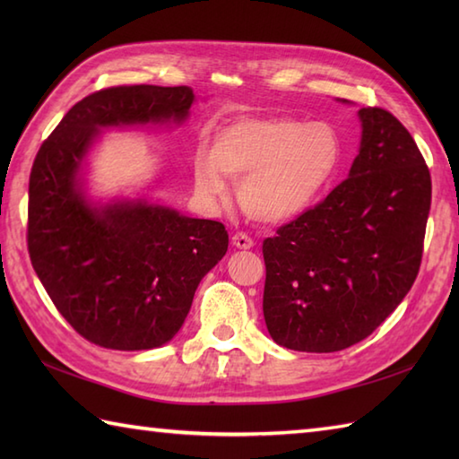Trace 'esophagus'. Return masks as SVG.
I'll use <instances>...</instances> for the list:
<instances>
[{
    "mask_svg": "<svg viewBox=\"0 0 459 459\" xmlns=\"http://www.w3.org/2000/svg\"><path fill=\"white\" fill-rule=\"evenodd\" d=\"M232 245L240 250H248L255 247V240H252L248 235H245V232H237V235L232 237Z\"/></svg>",
    "mask_w": 459,
    "mask_h": 459,
    "instance_id": "obj_1",
    "label": "esophagus"
}]
</instances>
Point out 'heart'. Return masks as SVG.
Listing matches in <instances>:
<instances>
[{
  "label": "heart",
  "mask_w": 459,
  "mask_h": 459,
  "mask_svg": "<svg viewBox=\"0 0 459 459\" xmlns=\"http://www.w3.org/2000/svg\"><path fill=\"white\" fill-rule=\"evenodd\" d=\"M343 143L325 122L286 116L240 118L224 126L212 152L193 160L195 187L207 199H221L229 179L240 183L238 199L250 219L280 224L307 211L341 168Z\"/></svg>",
  "instance_id": "heart-1"
}]
</instances>
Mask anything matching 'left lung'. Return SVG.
<instances>
[{"label": "left lung", "instance_id": "left-lung-1", "mask_svg": "<svg viewBox=\"0 0 459 459\" xmlns=\"http://www.w3.org/2000/svg\"><path fill=\"white\" fill-rule=\"evenodd\" d=\"M360 150L316 207L262 242L266 327L278 345L333 353L368 337L418 276L430 169L398 118L359 110Z\"/></svg>", "mask_w": 459, "mask_h": 459}]
</instances>
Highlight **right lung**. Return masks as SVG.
Wrapping results in <instances>:
<instances>
[{
	"label": "right lung",
	"instance_id": "add662e5",
	"mask_svg": "<svg viewBox=\"0 0 459 459\" xmlns=\"http://www.w3.org/2000/svg\"><path fill=\"white\" fill-rule=\"evenodd\" d=\"M189 86H110L76 102L39 148L29 175V258L76 333L94 345L142 351L168 343L195 290L229 248L219 221L183 217L145 201L96 209L79 169L99 128L183 122Z\"/></svg>",
	"mask_w": 459,
	"mask_h": 459
}]
</instances>
